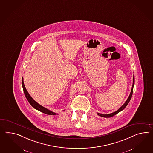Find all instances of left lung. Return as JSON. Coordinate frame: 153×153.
Segmentation results:
<instances>
[{
	"mask_svg": "<svg viewBox=\"0 0 153 153\" xmlns=\"http://www.w3.org/2000/svg\"><path fill=\"white\" fill-rule=\"evenodd\" d=\"M134 76L133 75V85L132 87V89H131V93H130V94H129L128 98L127 99L126 102L123 104V105L122 106H121L117 111H116L115 112H112V113L109 114H100V113H97V114H98L99 116H102V117H112V116L115 115L117 114H118L119 112L121 111L122 110H123V109L126 108V106L128 105V104L129 103L131 99L132 98L133 91V87H134Z\"/></svg>",
	"mask_w": 153,
	"mask_h": 153,
	"instance_id": "8db88e82",
	"label": "left lung"
}]
</instances>
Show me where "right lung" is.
I'll use <instances>...</instances> for the list:
<instances>
[{
  "instance_id": "right-lung-1",
  "label": "right lung",
  "mask_w": 153,
  "mask_h": 153,
  "mask_svg": "<svg viewBox=\"0 0 153 153\" xmlns=\"http://www.w3.org/2000/svg\"><path fill=\"white\" fill-rule=\"evenodd\" d=\"M22 88H23V90H24V93H25V97L27 98L28 102H29V103L31 104V105L33 108H34V109L37 110L38 111H41L42 112H43L44 114H47V115H55L57 114L55 112H53V111H51V110L45 108L44 107L41 105L40 104H39L38 103H37V102L33 100V99L31 97L30 95L29 94V93L27 92L26 89L25 88V86L24 85L23 77L22 78Z\"/></svg>"
}]
</instances>
